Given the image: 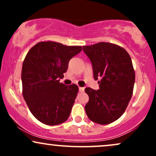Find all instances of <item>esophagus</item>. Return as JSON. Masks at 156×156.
<instances>
[{
  "instance_id": "34e87169",
  "label": "esophagus",
  "mask_w": 156,
  "mask_h": 156,
  "mask_svg": "<svg viewBox=\"0 0 156 156\" xmlns=\"http://www.w3.org/2000/svg\"><path fill=\"white\" fill-rule=\"evenodd\" d=\"M83 91H84L83 87H79V92H83Z\"/></svg>"
}]
</instances>
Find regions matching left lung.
I'll return each mask as SVG.
<instances>
[{"label":"left lung","mask_w":156,"mask_h":156,"mask_svg":"<svg viewBox=\"0 0 156 156\" xmlns=\"http://www.w3.org/2000/svg\"><path fill=\"white\" fill-rule=\"evenodd\" d=\"M92 64L94 78L100 89H85L89 101L85 111L90 120L110 124L125 112L133 94L135 72L130 55L123 48L110 42L83 46Z\"/></svg>","instance_id":"1"}]
</instances>
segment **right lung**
<instances>
[{
	"label": "right lung",
	"mask_w": 156,
	"mask_h": 156,
	"mask_svg": "<svg viewBox=\"0 0 156 156\" xmlns=\"http://www.w3.org/2000/svg\"><path fill=\"white\" fill-rule=\"evenodd\" d=\"M82 51L81 46L40 42L32 47L23 61V95L30 112L39 122L56 125L69 117L78 87L66 86L59 78L67 72L69 61Z\"/></svg>",
	"instance_id": "right-lung-1"
}]
</instances>
